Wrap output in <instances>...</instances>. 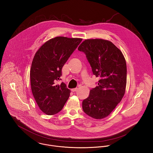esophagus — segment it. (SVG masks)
Instances as JSON below:
<instances>
[{
    "instance_id": "esophagus-1",
    "label": "esophagus",
    "mask_w": 153,
    "mask_h": 153,
    "mask_svg": "<svg viewBox=\"0 0 153 153\" xmlns=\"http://www.w3.org/2000/svg\"><path fill=\"white\" fill-rule=\"evenodd\" d=\"M78 90V88H73V89H71V91H72V92H75V91H76Z\"/></svg>"
}]
</instances>
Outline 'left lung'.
Masks as SVG:
<instances>
[{"label":"left lung","mask_w":153,"mask_h":153,"mask_svg":"<svg viewBox=\"0 0 153 153\" xmlns=\"http://www.w3.org/2000/svg\"><path fill=\"white\" fill-rule=\"evenodd\" d=\"M78 49L84 52L98 77V86L90 90L82 102L89 117L100 120L108 116L123 98L127 85V65L122 52L111 41L102 39L84 41Z\"/></svg>","instance_id":"1"}]
</instances>
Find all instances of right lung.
<instances>
[{"instance_id": "add662e5", "label": "right lung", "mask_w": 153, "mask_h": 153, "mask_svg": "<svg viewBox=\"0 0 153 153\" xmlns=\"http://www.w3.org/2000/svg\"><path fill=\"white\" fill-rule=\"evenodd\" d=\"M81 38L57 36L43 44L36 52L30 68L31 90L40 109L46 115L61 111L71 91L65 84L56 82L62 76V68Z\"/></svg>"}]
</instances>
